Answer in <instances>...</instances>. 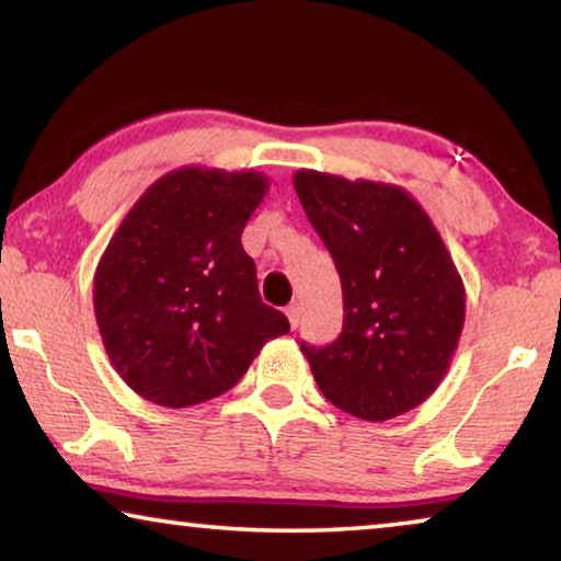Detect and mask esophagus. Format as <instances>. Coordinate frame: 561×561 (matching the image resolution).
<instances>
[{
    "instance_id": "1",
    "label": "esophagus",
    "mask_w": 561,
    "mask_h": 561,
    "mask_svg": "<svg viewBox=\"0 0 561 561\" xmlns=\"http://www.w3.org/2000/svg\"><path fill=\"white\" fill-rule=\"evenodd\" d=\"M284 314L289 319V327L297 329L299 327V304H289L287 309H284Z\"/></svg>"
}]
</instances>
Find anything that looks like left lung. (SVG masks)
Wrapping results in <instances>:
<instances>
[{
  "label": "left lung",
  "instance_id": "8db88e82",
  "mask_svg": "<svg viewBox=\"0 0 561 561\" xmlns=\"http://www.w3.org/2000/svg\"><path fill=\"white\" fill-rule=\"evenodd\" d=\"M294 190L344 294L341 336L301 344L319 391L360 421L413 411L448 374L465 324V284L440 232L401 185L301 168Z\"/></svg>",
  "mask_w": 561,
  "mask_h": 561
}]
</instances>
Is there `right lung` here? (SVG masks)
<instances>
[{"label": "right lung", "mask_w": 561, "mask_h": 561, "mask_svg": "<svg viewBox=\"0 0 561 561\" xmlns=\"http://www.w3.org/2000/svg\"><path fill=\"white\" fill-rule=\"evenodd\" d=\"M267 190L257 170L185 165L158 178L113 232L93 311L111 366L146 401L187 408L222 396L289 331L262 304L240 242Z\"/></svg>", "instance_id": "add662e5"}]
</instances>
